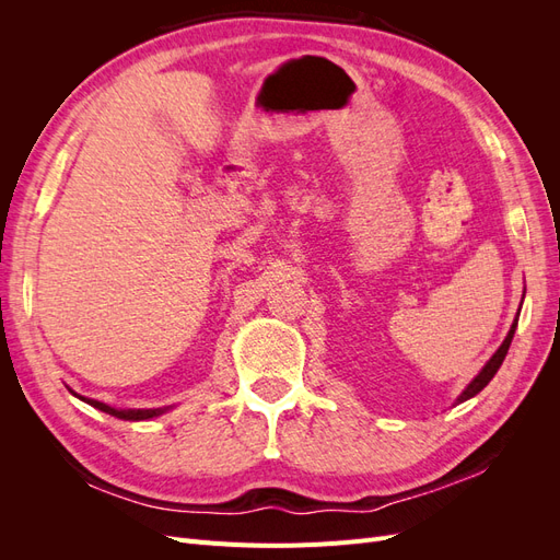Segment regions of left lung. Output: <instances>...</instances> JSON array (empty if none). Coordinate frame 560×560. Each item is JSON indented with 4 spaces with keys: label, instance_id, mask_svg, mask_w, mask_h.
Returning <instances> with one entry per match:
<instances>
[{
    "label": "left lung",
    "instance_id": "left-lung-1",
    "mask_svg": "<svg viewBox=\"0 0 560 560\" xmlns=\"http://www.w3.org/2000/svg\"><path fill=\"white\" fill-rule=\"evenodd\" d=\"M514 331H516V319H514V325H512V329H510V334H506V338H504V343L498 348V352L493 354V358L488 360V364L481 369V374L474 378L467 387H465V393L457 397V404L460 401H467L469 397H474V395H479L481 389L493 381V376L498 374V369H500V364L504 362V358H506V350H510V346H512V338H514Z\"/></svg>",
    "mask_w": 560,
    "mask_h": 560
}]
</instances>
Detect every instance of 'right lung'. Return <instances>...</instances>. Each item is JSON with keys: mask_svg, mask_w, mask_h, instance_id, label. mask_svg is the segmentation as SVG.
Wrapping results in <instances>:
<instances>
[{"mask_svg": "<svg viewBox=\"0 0 560 560\" xmlns=\"http://www.w3.org/2000/svg\"><path fill=\"white\" fill-rule=\"evenodd\" d=\"M79 397V395H77ZM83 401L86 404H91V406H95V409H100V411H105V413H109V416H114V418H121V420H147V418H154V416H161L165 409H128V411H118V409H112V406H107V404H103V401H95V399H86V397H81Z\"/></svg>", "mask_w": 560, "mask_h": 560, "instance_id": "1", "label": "right lung"}]
</instances>
